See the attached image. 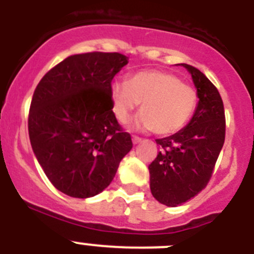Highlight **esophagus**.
<instances>
[{"label":"esophagus","mask_w":254,"mask_h":254,"mask_svg":"<svg viewBox=\"0 0 254 254\" xmlns=\"http://www.w3.org/2000/svg\"><path fill=\"white\" fill-rule=\"evenodd\" d=\"M141 137H138V136H132V142L134 143V145H137V143L141 142Z\"/></svg>","instance_id":"esophagus-1"}]
</instances>
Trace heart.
<instances>
[{
	"label": "heart",
	"instance_id": "b5f03b06",
	"mask_svg": "<svg viewBox=\"0 0 254 254\" xmlns=\"http://www.w3.org/2000/svg\"><path fill=\"white\" fill-rule=\"evenodd\" d=\"M198 96L193 87L183 84L174 73L143 69L132 73L127 81L111 85V103L121 123L128 120L141 103L134 126L168 136L181 131L196 111Z\"/></svg>",
	"mask_w": 254,
	"mask_h": 254
}]
</instances>
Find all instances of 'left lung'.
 I'll list each match as a JSON object with an SVG mask.
<instances>
[{"instance_id": "obj_1", "label": "left lung", "mask_w": 254, "mask_h": 254, "mask_svg": "<svg viewBox=\"0 0 254 254\" xmlns=\"http://www.w3.org/2000/svg\"><path fill=\"white\" fill-rule=\"evenodd\" d=\"M181 64L193 80L196 111L185 128L156 140L161 150L149 165L152 196L169 207L183 205L207 186L225 141V112L219 91L196 67Z\"/></svg>"}]
</instances>
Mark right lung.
<instances>
[{"mask_svg":"<svg viewBox=\"0 0 254 254\" xmlns=\"http://www.w3.org/2000/svg\"><path fill=\"white\" fill-rule=\"evenodd\" d=\"M128 64L121 53L69 56L43 76L29 112V137L51 183L76 198L111 185L132 149L112 111L111 85Z\"/></svg>","mask_w":254,"mask_h":254,"instance_id":"1","label":"right lung"}]
</instances>
